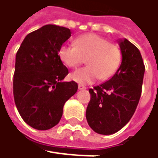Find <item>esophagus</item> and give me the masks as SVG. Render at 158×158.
Masks as SVG:
<instances>
[{
  "instance_id": "obj_1",
  "label": "esophagus",
  "mask_w": 158,
  "mask_h": 158,
  "mask_svg": "<svg viewBox=\"0 0 158 158\" xmlns=\"http://www.w3.org/2000/svg\"><path fill=\"white\" fill-rule=\"evenodd\" d=\"M78 87H79V90H85L86 89V87L84 85H81V84H79Z\"/></svg>"
}]
</instances>
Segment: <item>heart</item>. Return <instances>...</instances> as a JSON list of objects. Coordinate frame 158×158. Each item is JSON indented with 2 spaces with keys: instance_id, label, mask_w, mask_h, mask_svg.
<instances>
[{
  "instance_id": "heart-1",
  "label": "heart",
  "mask_w": 158,
  "mask_h": 158,
  "mask_svg": "<svg viewBox=\"0 0 158 158\" xmlns=\"http://www.w3.org/2000/svg\"><path fill=\"white\" fill-rule=\"evenodd\" d=\"M74 45H62L59 58L66 66L73 68L85 62L88 65L71 74V79L81 85L90 84L99 78L110 79L115 73L122 60L120 47L96 34H86L75 39Z\"/></svg>"
}]
</instances>
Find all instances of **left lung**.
I'll return each mask as SVG.
<instances>
[{
	"label": "left lung",
	"mask_w": 158,
	"mask_h": 158,
	"mask_svg": "<svg viewBox=\"0 0 158 158\" xmlns=\"http://www.w3.org/2000/svg\"><path fill=\"white\" fill-rule=\"evenodd\" d=\"M122 64L114 75L103 84L89 89L85 117L94 132L112 135L129 122L142 94L144 66L140 51L132 43L119 40Z\"/></svg>",
	"instance_id": "left-lung-1"
}]
</instances>
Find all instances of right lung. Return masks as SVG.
Returning <instances> with one entry per match:
<instances>
[{
	"mask_svg": "<svg viewBox=\"0 0 158 158\" xmlns=\"http://www.w3.org/2000/svg\"><path fill=\"white\" fill-rule=\"evenodd\" d=\"M71 30L48 24L25 36L15 56L13 93L15 103L25 123L47 130L59 123L64 105L74 95L78 84L64 82L68 69L58 56Z\"/></svg>",
	"mask_w": 158,
	"mask_h": 158,
	"instance_id": "1",
	"label": "right lung"
}]
</instances>
